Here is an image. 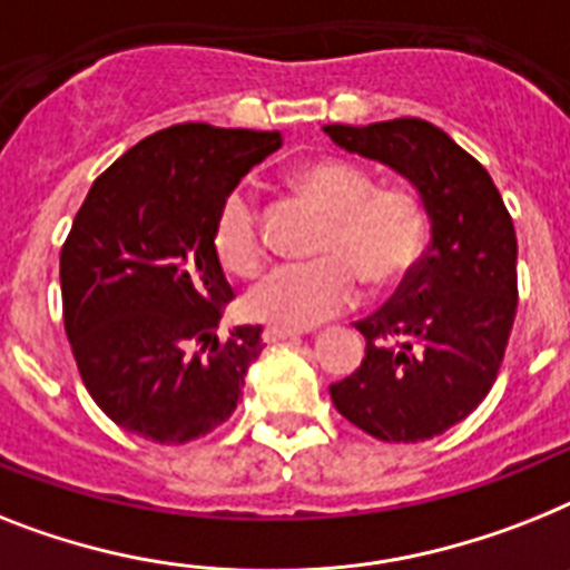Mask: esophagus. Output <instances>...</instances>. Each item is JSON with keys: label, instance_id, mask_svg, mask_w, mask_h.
<instances>
[{"label": "esophagus", "instance_id": "esophagus-1", "mask_svg": "<svg viewBox=\"0 0 570 570\" xmlns=\"http://www.w3.org/2000/svg\"><path fill=\"white\" fill-rule=\"evenodd\" d=\"M299 332L296 328H288V326H265V332H262V337H265V343H279V341H288V337H296Z\"/></svg>", "mask_w": 570, "mask_h": 570}]
</instances>
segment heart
<instances>
[{
	"mask_svg": "<svg viewBox=\"0 0 570 570\" xmlns=\"http://www.w3.org/2000/svg\"><path fill=\"white\" fill-rule=\"evenodd\" d=\"M291 186L326 215L314 242V262L271 267L253 282L244 305L256 320L305 328L350 308L361 279L390 288L411 274L428 242V209L404 186H375L358 163L323 157L303 163ZM212 250L233 276H250L265 258V229L256 191L235 186L212 220Z\"/></svg>",
	"mask_w": 570,
	"mask_h": 570,
	"instance_id": "1",
	"label": "heart"
}]
</instances>
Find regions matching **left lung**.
<instances>
[{
    "label": "left lung",
    "instance_id": "8db88e82",
    "mask_svg": "<svg viewBox=\"0 0 570 570\" xmlns=\"http://www.w3.org/2000/svg\"><path fill=\"white\" fill-rule=\"evenodd\" d=\"M332 142L416 186L431 244L399 291L355 323L361 366L332 384L343 420L384 443H422L463 422L492 390L510 341L515 229L487 168L422 119L328 125Z\"/></svg>",
    "mask_w": 570,
    "mask_h": 570
}]
</instances>
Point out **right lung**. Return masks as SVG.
<instances>
[{
	"label": "right lung",
	"mask_w": 570,
	"mask_h": 570,
	"mask_svg": "<svg viewBox=\"0 0 570 570\" xmlns=\"http://www.w3.org/2000/svg\"><path fill=\"white\" fill-rule=\"evenodd\" d=\"M282 145L276 130L186 121L121 154L60 247L63 326L83 387L112 422L183 445L233 416L262 326L218 337L233 299L212 250L220 200Z\"/></svg>",
	"instance_id": "1"
}]
</instances>
